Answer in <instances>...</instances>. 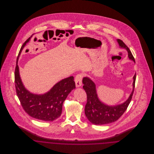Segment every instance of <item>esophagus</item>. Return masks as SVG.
Here are the masks:
<instances>
[{"label": "esophagus", "mask_w": 154, "mask_h": 154, "mask_svg": "<svg viewBox=\"0 0 154 154\" xmlns=\"http://www.w3.org/2000/svg\"><path fill=\"white\" fill-rule=\"evenodd\" d=\"M82 75L81 74H79L76 75L75 78V82L76 87H80L82 85Z\"/></svg>", "instance_id": "1"}]
</instances>
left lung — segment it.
<instances>
[{
	"instance_id": "8db88e82",
	"label": "left lung",
	"mask_w": 154,
	"mask_h": 154,
	"mask_svg": "<svg viewBox=\"0 0 154 154\" xmlns=\"http://www.w3.org/2000/svg\"><path fill=\"white\" fill-rule=\"evenodd\" d=\"M120 48L125 49L128 54V58L135 63V60L132 52L124 43L117 40ZM133 82V89L128 99L122 103L109 106L102 102L99 98L95 82L88 77H84L82 79L83 88L87 95V103L85 107V114L88 120L93 124L97 125L108 124L118 120L127 109L131 101L133 94L136 81V74L134 75Z\"/></svg>"
}]
</instances>
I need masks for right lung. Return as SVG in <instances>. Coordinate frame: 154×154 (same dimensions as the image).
Wrapping results in <instances>:
<instances>
[{
	"mask_svg": "<svg viewBox=\"0 0 154 154\" xmlns=\"http://www.w3.org/2000/svg\"><path fill=\"white\" fill-rule=\"evenodd\" d=\"M30 38L23 44L17 58L15 70L17 95L23 110L30 117L45 122L53 121L60 116L63 103L71 91L75 88L74 77L70 76L59 81L44 94H33L26 89L20 77L18 59Z\"/></svg>",
	"mask_w": 154,
	"mask_h": 154,
	"instance_id": "1",
	"label": "right lung"
}]
</instances>
